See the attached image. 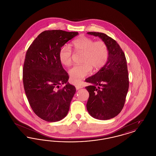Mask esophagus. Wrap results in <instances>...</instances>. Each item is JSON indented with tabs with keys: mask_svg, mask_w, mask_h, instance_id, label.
Masks as SVG:
<instances>
[{
	"mask_svg": "<svg viewBox=\"0 0 156 156\" xmlns=\"http://www.w3.org/2000/svg\"><path fill=\"white\" fill-rule=\"evenodd\" d=\"M75 88H76V89L78 90V89L83 88V86H82L81 85H75Z\"/></svg>",
	"mask_w": 156,
	"mask_h": 156,
	"instance_id": "esophagus-1",
	"label": "esophagus"
}]
</instances>
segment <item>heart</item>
<instances>
[{"instance_id":"heart-1","label":"heart","mask_w":156,"mask_h":156,"mask_svg":"<svg viewBox=\"0 0 156 156\" xmlns=\"http://www.w3.org/2000/svg\"><path fill=\"white\" fill-rule=\"evenodd\" d=\"M72 45L76 52H83L81 65H76L69 70L70 81L78 83L90 73L92 67L99 69L104 67L109 57V49L103 41H97L90 37L81 36L74 40ZM73 51L67 45L62 46L58 52L60 62L69 66L72 63Z\"/></svg>"}]
</instances>
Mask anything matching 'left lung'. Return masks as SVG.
<instances>
[{"label":"left lung","instance_id":"1","mask_svg":"<svg viewBox=\"0 0 156 156\" xmlns=\"http://www.w3.org/2000/svg\"><path fill=\"white\" fill-rule=\"evenodd\" d=\"M88 34L100 37L107 44L109 57L97 74L85 80L91 83L85 87L89 94L87 109L94 118L112 119L122 110L129 89L126 57L116 40L106 34L94 31Z\"/></svg>","mask_w":156,"mask_h":156}]
</instances>
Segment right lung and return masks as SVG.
Wrapping results in <instances>:
<instances>
[{
  "instance_id": "right-lung-1",
  "label": "right lung",
  "mask_w": 156,
  "mask_h": 156,
  "mask_svg": "<svg viewBox=\"0 0 156 156\" xmlns=\"http://www.w3.org/2000/svg\"><path fill=\"white\" fill-rule=\"evenodd\" d=\"M78 34L61 30H45L27 50L23 68L24 89L34 113L47 122H57L69 111L76 89L58 58L60 48ZM66 85L62 87L63 84Z\"/></svg>"
}]
</instances>
